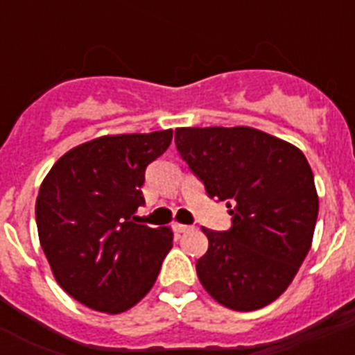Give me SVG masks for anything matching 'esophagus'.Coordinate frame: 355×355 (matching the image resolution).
Segmentation results:
<instances>
[{"label": "esophagus", "instance_id": "34e87169", "mask_svg": "<svg viewBox=\"0 0 355 355\" xmlns=\"http://www.w3.org/2000/svg\"><path fill=\"white\" fill-rule=\"evenodd\" d=\"M173 230H175L177 234H186L191 230V227H188V225H180V223H175V225H173Z\"/></svg>", "mask_w": 355, "mask_h": 355}]
</instances>
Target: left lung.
<instances>
[{"label": "left lung", "instance_id": "1", "mask_svg": "<svg viewBox=\"0 0 355 355\" xmlns=\"http://www.w3.org/2000/svg\"><path fill=\"white\" fill-rule=\"evenodd\" d=\"M175 144L210 199L225 200L232 227L202 228L200 284L217 302L252 311L286 291L309 252L319 197L302 150L258 128L189 127Z\"/></svg>", "mask_w": 355, "mask_h": 355}]
</instances>
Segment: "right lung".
I'll use <instances>...</instances> for the list:
<instances>
[{
  "label": "right lung",
  "mask_w": 355,
  "mask_h": 355,
  "mask_svg": "<svg viewBox=\"0 0 355 355\" xmlns=\"http://www.w3.org/2000/svg\"><path fill=\"white\" fill-rule=\"evenodd\" d=\"M173 130L103 136L68 150L36 199V227L58 286L105 313H121L155 286L173 247L171 228L134 216L145 205V169Z\"/></svg>",
  "instance_id": "add662e5"
}]
</instances>
